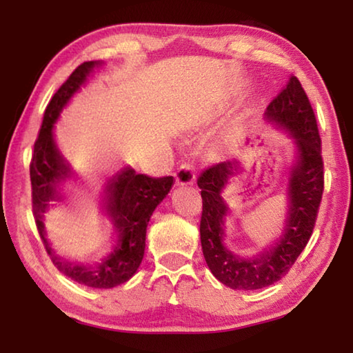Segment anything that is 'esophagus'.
<instances>
[{
	"mask_svg": "<svg viewBox=\"0 0 353 353\" xmlns=\"http://www.w3.org/2000/svg\"><path fill=\"white\" fill-rule=\"evenodd\" d=\"M174 177H176V182L177 185H190L196 181V172L193 165L188 163V162H183L179 165V168L174 172Z\"/></svg>",
	"mask_w": 353,
	"mask_h": 353,
	"instance_id": "esophagus-1",
	"label": "esophagus"
}]
</instances>
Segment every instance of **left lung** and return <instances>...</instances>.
Here are the masks:
<instances>
[{
	"label": "left lung",
	"mask_w": 353,
	"mask_h": 353,
	"mask_svg": "<svg viewBox=\"0 0 353 353\" xmlns=\"http://www.w3.org/2000/svg\"><path fill=\"white\" fill-rule=\"evenodd\" d=\"M266 117L296 139L299 160L290 174V208L282 240L268 252L244 260L224 248V216L229 208L221 198L230 176L240 170L235 160L208 166L198 185L202 196L201 244L214 277L232 290H260L285 277L313 234L324 191V160L312 103L296 76H290L270 105Z\"/></svg>",
	"instance_id": "8db88e82"
}]
</instances>
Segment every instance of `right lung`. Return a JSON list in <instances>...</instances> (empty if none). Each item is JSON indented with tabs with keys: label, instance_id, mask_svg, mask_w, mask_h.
I'll return each mask as SVG.
<instances>
[{
	"label": "right lung",
	"instance_id": "1",
	"mask_svg": "<svg viewBox=\"0 0 353 353\" xmlns=\"http://www.w3.org/2000/svg\"><path fill=\"white\" fill-rule=\"evenodd\" d=\"M98 62H83L65 81L48 103L29 165L32 185V214L39 235L54 266L74 282L92 288H113L134 276L145 254L146 227L151 214L168 194L172 176L151 177L126 166L112 176L105 185V212L117 232V246L94 265H79L59 256L45 236L43 214L50 202L62 199L61 185L71 176L70 166L56 146L54 128L65 104L79 90Z\"/></svg>",
	"mask_w": 353,
	"mask_h": 353
}]
</instances>
